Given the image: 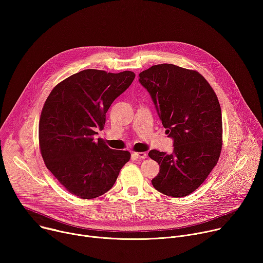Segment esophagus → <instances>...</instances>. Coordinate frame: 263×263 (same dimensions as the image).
I'll list each match as a JSON object with an SVG mask.
<instances>
[{
  "mask_svg": "<svg viewBox=\"0 0 263 263\" xmlns=\"http://www.w3.org/2000/svg\"><path fill=\"white\" fill-rule=\"evenodd\" d=\"M136 158H139V159H145L147 157V154L146 153H134L133 154Z\"/></svg>",
  "mask_w": 263,
  "mask_h": 263,
  "instance_id": "obj_1",
  "label": "esophagus"
}]
</instances>
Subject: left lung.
<instances>
[{"label": "left lung", "instance_id": "left-lung-1", "mask_svg": "<svg viewBox=\"0 0 263 263\" xmlns=\"http://www.w3.org/2000/svg\"><path fill=\"white\" fill-rule=\"evenodd\" d=\"M152 97L172 154L152 149L160 165L153 186L171 197L196 191L218 162L222 147V116L218 98L203 76L174 64H159L139 73Z\"/></svg>", "mask_w": 263, "mask_h": 263}]
</instances>
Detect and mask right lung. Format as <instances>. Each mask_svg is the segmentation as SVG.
I'll use <instances>...</instances> for the list:
<instances>
[{
  "mask_svg": "<svg viewBox=\"0 0 263 263\" xmlns=\"http://www.w3.org/2000/svg\"><path fill=\"white\" fill-rule=\"evenodd\" d=\"M85 69L60 82L49 93L39 123V143L46 167L69 193L93 199L108 192L128 162L127 151H115L95 139L114 101L135 79Z\"/></svg>",
  "mask_w": 263,
  "mask_h": 263,
  "instance_id": "obj_1",
  "label": "right lung"
}]
</instances>
